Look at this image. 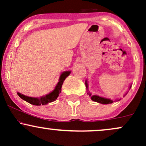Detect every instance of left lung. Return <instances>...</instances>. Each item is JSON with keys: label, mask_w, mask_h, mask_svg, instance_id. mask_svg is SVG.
<instances>
[{"label": "left lung", "mask_w": 146, "mask_h": 146, "mask_svg": "<svg viewBox=\"0 0 146 146\" xmlns=\"http://www.w3.org/2000/svg\"><path fill=\"white\" fill-rule=\"evenodd\" d=\"M85 84H86V89L88 90V83H87V80H86L85 82ZM131 88V86H130V88ZM87 94L89 95V96L91 98V100L93 101L98 102V103L102 104H112L113 102V101L110 99H107V98H102V97H100L98 95H92L91 93H90L88 90H87Z\"/></svg>", "instance_id": "left-lung-1"}]
</instances>
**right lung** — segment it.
Listing matches in <instances>:
<instances>
[{"label":"right lung","mask_w":146,"mask_h":146,"mask_svg":"<svg viewBox=\"0 0 146 146\" xmlns=\"http://www.w3.org/2000/svg\"><path fill=\"white\" fill-rule=\"evenodd\" d=\"M70 73H71V71H64L63 73H62V74L60 76L59 82H58L56 87H55V89L50 93L45 95V96H42L41 98H38L26 96V95L21 94L20 93H17V94L21 99H23V100L28 102V103L31 104L36 106L47 104L48 103L55 101L58 98V97L59 96V94L61 93L62 86L64 81L70 75Z\"/></svg>","instance_id":"right-lung-1"}]
</instances>
